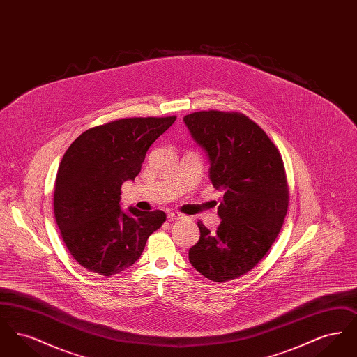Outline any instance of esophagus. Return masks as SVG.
<instances>
[{
    "label": "esophagus",
    "mask_w": 357,
    "mask_h": 357,
    "mask_svg": "<svg viewBox=\"0 0 357 357\" xmlns=\"http://www.w3.org/2000/svg\"><path fill=\"white\" fill-rule=\"evenodd\" d=\"M167 217H169V220H171V221H176V220H182L183 218V215L181 213H178V211H170L167 214Z\"/></svg>",
    "instance_id": "1"
}]
</instances>
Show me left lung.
<instances>
[{
    "instance_id": "8db88e82",
    "label": "left lung",
    "mask_w": 357,
    "mask_h": 357,
    "mask_svg": "<svg viewBox=\"0 0 357 357\" xmlns=\"http://www.w3.org/2000/svg\"><path fill=\"white\" fill-rule=\"evenodd\" d=\"M183 121L207 155L213 186L223 191L217 231L198 222L201 237L188 259L206 278L231 281L255 268L282 227L289 202L284 162L272 140L245 115L201 111Z\"/></svg>"
}]
</instances>
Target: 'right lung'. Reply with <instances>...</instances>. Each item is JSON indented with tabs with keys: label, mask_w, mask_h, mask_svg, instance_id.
Here are the masks:
<instances>
[{
	"label": "right lung",
	"mask_w": 357,
	"mask_h": 357,
	"mask_svg": "<svg viewBox=\"0 0 357 357\" xmlns=\"http://www.w3.org/2000/svg\"><path fill=\"white\" fill-rule=\"evenodd\" d=\"M175 119L115 120L86 130L64 153L54 217L69 253L85 269L105 277L126 271L166 221L162 210H121L120 187L135 179L149 149Z\"/></svg>",
	"instance_id": "right-lung-1"
}]
</instances>
